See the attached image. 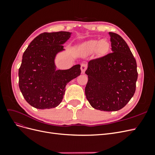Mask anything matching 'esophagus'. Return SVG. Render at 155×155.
Wrapping results in <instances>:
<instances>
[{
	"label": "esophagus",
	"mask_w": 155,
	"mask_h": 155,
	"mask_svg": "<svg viewBox=\"0 0 155 155\" xmlns=\"http://www.w3.org/2000/svg\"><path fill=\"white\" fill-rule=\"evenodd\" d=\"M87 65L85 63H82L81 64V72L83 74L85 73V70H87Z\"/></svg>",
	"instance_id": "34e87169"
}]
</instances>
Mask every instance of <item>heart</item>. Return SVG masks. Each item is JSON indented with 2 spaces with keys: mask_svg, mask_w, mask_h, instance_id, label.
Returning a JSON list of instances; mask_svg holds the SVG:
<instances>
[{
  "mask_svg": "<svg viewBox=\"0 0 155 155\" xmlns=\"http://www.w3.org/2000/svg\"><path fill=\"white\" fill-rule=\"evenodd\" d=\"M86 46L89 51H94L97 48L98 51L103 53L108 49L109 45L105 41H100L97 40H92L88 42Z\"/></svg>",
  "mask_w": 155,
  "mask_h": 155,
  "instance_id": "b5f03b06",
  "label": "heart"
}]
</instances>
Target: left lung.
<instances>
[{
	"mask_svg": "<svg viewBox=\"0 0 155 155\" xmlns=\"http://www.w3.org/2000/svg\"><path fill=\"white\" fill-rule=\"evenodd\" d=\"M112 52L88 62L85 95L91 105L103 111H116L134 96L137 64L130 48L118 34L109 32Z\"/></svg>",
	"mask_w": 155,
	"mask_h": 155,
	"instance_id": "8db88e82",
	"label": "left lung"
}]
</instances>
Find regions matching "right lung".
Returning a JSON list of instances; mask_svg holds the SVG:
<instances>
[{
	"mask_svg": "<svg viewBox=\"0 0 155 155\" xmlns=\"http://www.w3.org/2000/svg\"><path fill=\"white\" fill-rule=\"evenodd\" d=\"M70 34L67 31L44 32L31 42L23 54L18 86L25 100L36 109L58 106L67 84L81 74L79 64L68 70L55 68V55L63 50V44Z\"/></svg>",
	"mask_w": 155,
	"mask_h": 155,
	"instance_id": "1",
	"label": "right lung"
}]
</instances>
